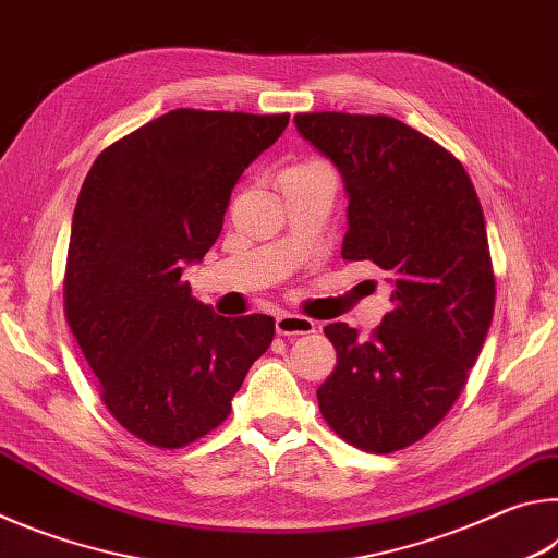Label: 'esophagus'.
<instances>
[{
    "label": "esophagus",
    "instance_id": "esophagus-1",
    "mask_svg": "<svg viewBox=\"0 0 558 558\" xmlns=\"http://www.w3.org/2000/svg\"><path fill=\"white\" fill-rule=\"evenodd\" d=\"M276 332L280 337H298V335H310L315 332V323L310 317L282 313L276 317Z\"/></svg>",
    "mask_w": 558,
    "mask_h": 558
}]
</instances>
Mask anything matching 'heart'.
Returning a JSON list of instances; mask_svg holds the SVG:
<instances>
[{
  "label": "heart",
  "instance_id": "obj_1",
  "mask_svg": "<svg viewBox=\"0 0 558 558\" xmlns=\"http://www.w3.org/2000/svg\"><path fill=\"white\" fill-rule=\"evenodd\" d=\"M313 165H319V162H300V165H292V167H313Z\"/></svg>",
  "mask_w": 558,
  "mask_h": 558
}]
</instances>
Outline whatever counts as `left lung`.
I'll return each mask as SVG.
<instances>
[{
    "label": "left lung",
    "instance_id": "1",
    "mask_svg": "<svg viewBox=\"0 0 558 558\" xmlns=\"http://www.w3.org/2000/svg\"><path fill=\"white\" fill-rule=\"evenodd\" d=\"M295 125L344 179L342 258L372 260L393 282L369 339L325 327L337 366L317 389L339 438L386 456L446 418L485 344L495 270L483 206L460 159L401 120L298 112Z\"/></svg>",
    "mask_w": 558,
    "mask_h": 558
}]
</instances>
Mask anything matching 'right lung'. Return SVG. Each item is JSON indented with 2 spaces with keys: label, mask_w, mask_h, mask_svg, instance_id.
Here are the masks:
<instances>
[{
  "label": "right lung",
  "mask_w": 558,
  "mask_h": 558,
  "mask_svg": "<svg viewBox=\"0 0 558 558\" xmlns=\"http://www.w3.org/2000/svg\"><path fill=\"white\" fill-rule=\"evenodd\" d=\"M288 120L169 110L102 149L81 186L63 313L106 409L147 446L177 450L219 428L272 342L276 319L216 315L182 266L219 239L235 182Z\"/></svg>",
  "instance_id": "1"
}]
</instances>
